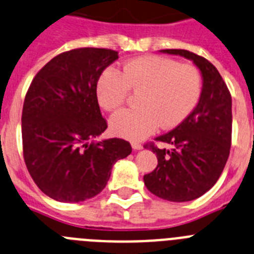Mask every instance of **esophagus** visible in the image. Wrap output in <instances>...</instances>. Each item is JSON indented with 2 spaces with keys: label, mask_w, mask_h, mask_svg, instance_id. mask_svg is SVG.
<instances>
[{
  "label": "esophagus",
  "mask_w": 254,
  "mask_h": 254,
  "mask_svg": "<svg viewBox=\"0 0 254 254\" xmlns=\"http://www.w3.org/2000/svg\"><path fill=\"white\" fill-rule=\"evenodd\" d=\"M131 147H132V149H134V150H140V149H143V145H141L140 143H136V141H132V143H131Z\"/></svg>",
  "instance_id": "obj_1"
}]
</instances>
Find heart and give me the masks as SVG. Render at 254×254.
<instances>
[{
    "mask_svg": "<svg viewBox=\"0 0 254 254\" xmlns=\"http://www.w3.org/2000/svg\"><path fill=\"white\" fill-rule=\"evenodd\" d=\"M130 90L140 92L136 109H125L110 119L115 135L138 140L157 130L181 124L195 110L202 93V76L192 64L161 56L135 58L123 65L122 73L109 68L100 76L96 96L107 111L119 109Z\"/></svg>",
    "mask_w": 254,
    "mask_h": 254,
    "instance_id": "obj_1",
    "label": "heart"
}]
</instances>
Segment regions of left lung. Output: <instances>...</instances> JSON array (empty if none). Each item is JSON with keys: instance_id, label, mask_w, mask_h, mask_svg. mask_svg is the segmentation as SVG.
I'll return each mask as SVG.
<instances>
[{"instance_id": "1", "label": "left lung", "mask_w": 254, "mask_h": 254, "mask_svg": "<svg viewBox=\"0 0 254 254\" xmlns=\"http://www.w3.org/2000/svg\"><path fill=\"white\" fill-rule=\"evenodd\" d=\"M195 63L202 74V93L195 110L170 132L154 140L171 145L152 149L158 159L153 172L144 175L150 192L173 202L191 201L209 191L220 177L232 144V96L220 73L204 57L184 49H163Z\"/></svg>"}]
</instances>
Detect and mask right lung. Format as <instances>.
<instances>
[{
	"instance_id": "right-lung-1",
	"label": "right lung",
	"mask_w": 254,
	"mask_h": 254,
	"mask_svg": "<svg viewBox=\"0 0 254 254\" xmlns=\"http://www.w3.org/2000/svg\"><path fill=\"white\" fill-rule=\"evenodd\" d=\"M118 52L78 48L61 53L36 73L25 96L22 150L36 186L61 202L100 193L111 168L131 153L129 141H92L106 130L96 96L101 73Z\"/></svg>"
}]
</instances>
